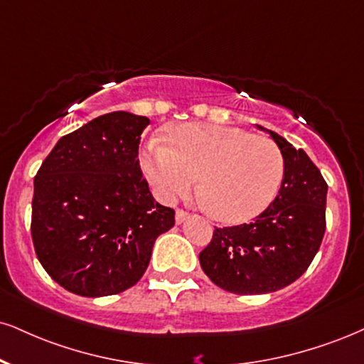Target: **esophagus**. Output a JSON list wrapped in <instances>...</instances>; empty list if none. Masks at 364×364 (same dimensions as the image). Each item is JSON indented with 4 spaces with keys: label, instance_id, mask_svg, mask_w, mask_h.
<instances>
[{
    "label": "esophagus",
    "instance_id": "obj_1",
    "mask_svg": "<svg viewBox=\"0 0 364 364\" xmlns=\"http://www.w3.org/2000/svg\"><path fill=\"white\" fill-rule=\"evenodd\" d=\"M188 217H190V215H188V212H185V210H181V208H178L176 215H174V220H176V224H183V222H185Z\"/></svg>",
    "mask_w": 364,
    "mask_h": 364
}]
</instances>
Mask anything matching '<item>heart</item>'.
Wrapping results in <instances>:
<instances>
[{
  "label": "heart",
  "instance_id": "heart-1",
  "mask_svg": "<svg viewBox=\"0 0 364 364\" xmlns=\"http://www.w3.org/2000/svg\"><path fill=\"white\" fill-rule=\"evenodd\" d=\"M142 168L164 200L190 193L200 176V195L210 215L240 224L277 198L284 159L273 140L240 127L186 124L169 132V146L151 142Z\"/></svg>",
  "mask_w": 364,
  "mask_h": 364
}]
</instances>
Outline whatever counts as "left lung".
<instances>
[{"label":"left lung","instance_id":"1","mask_svg":"<svg viewBox=\"0 0 364 364\" xmlns=\"http://www.w3.org/2000/svg\"><path fill=\"white\" fill-rule=\"evenodd\" d=\"M284 159L277 198L249 224L213 230L200 252L205 274L222 290L261 295L282 290L307 271L326 232L327 183L310 157L264 129Z\"/></svg>","mask_w":364,"mask_h":364}]
</instances>
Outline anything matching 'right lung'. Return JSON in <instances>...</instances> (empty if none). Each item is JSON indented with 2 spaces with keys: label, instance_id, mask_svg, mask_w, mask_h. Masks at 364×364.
<instances>
[{
  "label": "right lung",
  "instance_id": "right-lung-1",
  "mask_svg": "<svg viewBox=\"0 0 364 364\" xmlns=\"http://www.w3.org/2000/svg\"><path fill=\"white\" fill-rule=\"evenodd\" d=\"M147 117L112 112L64 135L33 181L32 240L49 277L81 296L125 291L146 273L174 210L152 198L139 164Z\"/></svg>",
  "mask_w": 364,
  "mask_h": 364
}]
</instances>
